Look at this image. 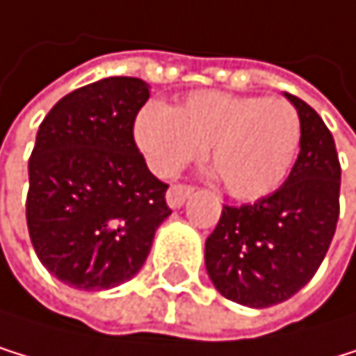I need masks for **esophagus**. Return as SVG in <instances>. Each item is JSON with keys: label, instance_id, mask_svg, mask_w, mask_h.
Wrapping results in <instances>:
<instances>
[{"label": "esophagus", "instance_id": "1", "mask_svg": "<svg viewBox=\"0 0 356 356\" xmlns=\"http://www.w3.org/2000/svg\"><path fill=\"white\" fill-rule=\"evenodd\" d=\"M192 190H194V186H190V184H175V186H170L168 192H166L168 205L170 207H181L186 203L188 196L192 194Z\"/></svg>", "mask_w": 356, "mask_h": 356}]
</instances>
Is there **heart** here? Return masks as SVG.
Returning a JSON list of instances; mask_svg holds the SVG:
<instances>
[{
  "label": "heart",
  "mask_w": 356,
  "mask_h": 356,
  "mask_svg": "<svg viewBox=\"0 0 356 356\" xmlns=\"http://www.w3.org/2000/svg\"><path fill=\"white\" fill-rule=\"evenodd\" d=\"M300 116L285 99L201 90L179 108L147 104L134 136L153 172L170 177L211 147V166L236 199L275 192L300 145Z\"/></svg>",
  "instance_id": "obj_1"
}]
</instances>
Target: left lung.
Returning <instances> with one entry per match:
<instances>
[{"label":"left lung","mask_w":356,"mask_h":356,"mask_svg":"<svg viewBox=\"0 0 356 356\" xmlns=\"http://www.w3.org/2000/svg\"><path fill=\"white\" fill-rule=\"evenodd\" d=\"M300 116V153L285 184L240 207L225 205L205 242V266L218 292L246 307L279 305L320 268L339 218L341 166L320 114L285 92Z\"/></svg>","instance_id":"1"}]
</instances>
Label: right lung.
Here are the masks:
<instances>
[{
  "mask_svg": "<svg viewBox=\"0 0 356 356\" xmlns=\"http://www.w3.org/2000/svg\"><path fill=\"white\" fill-rule=\"evenodd\" d=\"M149 86L106 77L62 97L38 127L25 218L40 264L77 289L131 279L170 213L168 184L134 140Z\"/></svg>",
  "mask_w": 356,
  "mask_h": 356,
  "instance_id": "1",
  "label": "right lung"
}]
</instances>
